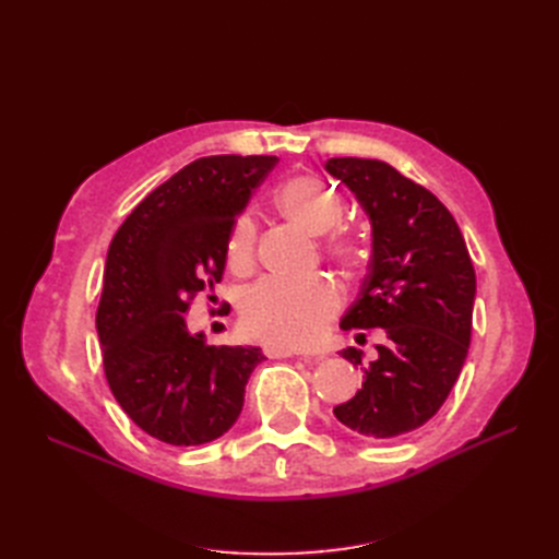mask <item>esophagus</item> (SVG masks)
<instances>
[{"instance_id": "esophagus-1", "label": "esophagus", "mask_w": 559, "mask_h": 559, "mask_svg": "<svg viewBox=\"0 0 559 559\" xmlns=\"http://www.w3.org/2000/svg\"><path fill=\"white\" fill-rule=\"evenodd\" d=\"M265 354L270 359H289V357H298V352H294V349H286V347H277V345H267L265 347ZM308 359V357H306ZM317 361L321 359V357H314Z\"/></svg>"}]
</instances>
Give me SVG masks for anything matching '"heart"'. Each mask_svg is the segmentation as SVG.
I'll list each match as a JSON object with an SVG mask.
<instances>
[{
	"instance_id": "obj_1",
	"label": "heart",
	"mask_w": 559,
	"mask_h": 559,
	"mask_svg": "<svg viewBox=\"0 0 559 559\" xmlns=\"http://www.w3.org/2000/svg\"><path fill=\"white\" fill-rule=\"evenodd\" d=\"M277 207L294 224L314 235H324L341 224L345 202L326 179L296 175L277 189ZM257 242V222L242 214L228 238V263L240 270L251 261ZM333 257L352 261L359 257V242L345 230L331 233L326 242ZM341 308V289L329 277L280 280L265 277L242 296L240 319L251 337L280 347H306L317 341L326 321Z\"/></svg>"
}]
</instances>
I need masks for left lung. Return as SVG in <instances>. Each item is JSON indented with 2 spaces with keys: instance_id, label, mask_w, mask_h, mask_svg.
I'll list each match as a JSON object with an SVG mask.
<instances>
[{
  "instance_id": "left-lung-1",
  "label": "left lung",
  "mask_w": 559,
  "mask_h": 559,
  "mask_svg": "<svg viewBox=\"0 0 559 559\" xmlns=\"http://www.w3.org/2000/svg\"><path fill=\"white\" fill-rule=\"evenodd\" d=\"M326 173L343 181L370 222L368 275L341 329H384L378 359L361 349L343 359L361 366L364 384L333 415L368 441L419 429L445 403L471 343L476 270L462 230L425 186L370 158H331Z\"/></svg>"
}]
</instances>
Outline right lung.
Segmentation results:
<instances>
[{
  "label": "right lung",
  "mask_w": 559,
  "mask_h": 559,
  "mask_svg": "<svg viewBox=\"0 0 559 559\" xmlns=\"http://www.w3.org/2000/svg\"><path fill=\"white\" fill-rule=\"evenodd\" d=\"M275 156L198 158L151 191L107 251L95 326L109 389L148 436L177 448L224 436L261 347L207 345L183 312L222 282L230 230Z\"/></svg>",
  "instance_id": "right-lung-1"
}]
</instances>
